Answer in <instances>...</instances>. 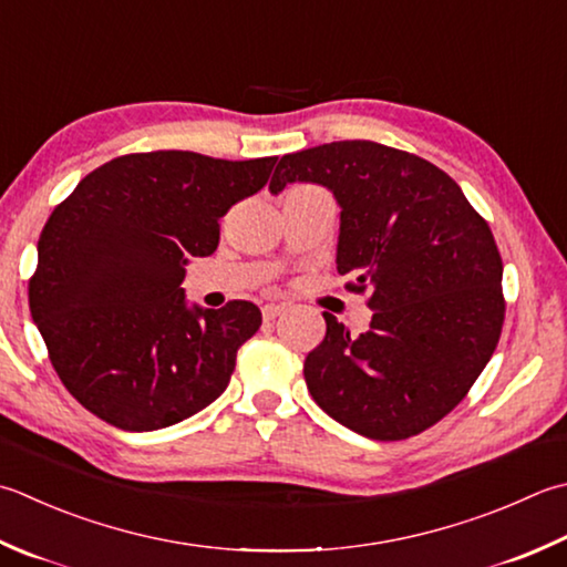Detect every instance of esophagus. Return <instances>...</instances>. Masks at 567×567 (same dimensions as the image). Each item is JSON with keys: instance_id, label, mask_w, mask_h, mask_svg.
Segmentation results:
<instances>
[{"instance_id": "esophagus-1", "label": "esophagus", "mask_w": 567, "mask_h": 567, "mask_svg": "<svg viewBox=\"0 0 567 567\" xmlns=\"http://www.w3.org/2000/svg\"><path fill=\"white\" fill-rule=\"evenodd\" d=\"M287 309V305H265L262 307V319L265 321H272L275 317H280Z\"/></svg>"}]
</instances>
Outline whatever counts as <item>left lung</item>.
Returning a JSON list of instances; mask_svg holds the SVG:
<instances>
[{
  "mask_svg": "<svg viewBox=\"0 0 567 567\" xmlns=\"http://www.w3.org/2000/svg\"><path fill=\"white\" fill-rule=\"evenodd\" d=\"M309 182L341 208L337 270L369 292L371 329L351 337L324 312L305 359L317 405L371 440H405L457 405L502 337V255L457 182L415 154L369 140L285 154L270 192Z\"/></svg>",
  "mask_w": 567,
  "mask_h": 567,
  "instance_id": "8db88e82",
  "label": "left lung"
}]
</instances>
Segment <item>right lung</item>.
I'll use <instances>...</instances> for the list:
<instances>
[{
  "label": "right lung",
  "instance_id": "add662e5",
  "mask_svg": "<svg viewBox=\"0 0 567 567\" xmlns=\"http://www.w3.org/2000/svg\"><path fill=\"white\" fill-rule=\"evenodd\" d=\"M277 157L144 152L105 162L39 238L29 309L55 373L83 408L127 432L169 427L226 391L260 309L188 305V258L218 248V220L268 184Z\"/></svg>",
  "mask_w": 567,
  "mask_h": 567
}]
</instances>
